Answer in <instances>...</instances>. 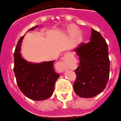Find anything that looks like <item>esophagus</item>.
<instances>
[{
	"instance_id": "34e87169",
	"label": "esophagus",
	"mask_w": 121,
	"mask_h": 121,
	"mask_svg": "<svg viewBox=\"0 0 121 121\" xmlns=\"http://www.w3.org/2000/svg\"><path fill=\"white\" fill-rule=\"evenodd\" d=\"M70 56H71L70 53L67 52V53L65 54L62 57V61L60 62V65L61 70V71H64V70H65V69H66L67 61L69 60V58H70Z\"/></svg>"
}]
</instances>
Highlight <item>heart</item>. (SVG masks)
<instances>
[{
  "label": "heart",
  "instance_id": "b5f03b06",
  "mask_svg": "<svg viewBox=\"0 0 121 121\" xmlns=\"http://www.w3.org/2000/svg\"><path fill=\"white\" fill-rule=\"evenodd\" d=\"M69 31L71 33L74 34L76 35H78V32H79V31L77 29V28L75 26H70L69 27Z\"/></svg>",
  "mask_w": 121,
  "mask_h": 121
}]
</instances>
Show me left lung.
<instances>
[{"label": "left lung", "instance_id": "obj_1", "mask_svg": "<svg viewBox=\"0 0 121 121\" xmlns=\"http://www.w3.org/2000/svg\"><path fill=\"white\" fill-rule=\"evenodd\" d=\"M74 51L80 60L74 71L75 93L82 98L96 96L106 87L109 77L108 44L99 32L92 29L90 42L82 43Z\"/></svg>", "mask_w": 121, "mask_h": 121}]
</instances>
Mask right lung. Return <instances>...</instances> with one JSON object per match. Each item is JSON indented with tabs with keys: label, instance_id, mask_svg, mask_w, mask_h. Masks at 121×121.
<instances>
[{
	"label": "right lung",
	"instance_id": "1",
	"mask_svg": "<svg viewBox=\"0 0 121 121\" xmlns=\"http://www.w3.org/2000/svg\"><path fill=\"white\" fill-rule=\"evenodd\" d=\"M38 27L35 26L28 31ZM23 37L19 40L14 52L13 70L17 84L27 98L37 101L44 100L52 96L60 75L54 69L55 60L34 63L23 58L20 52Z\"/></svg>",
	"mask_w": 121,
	"mask_h": 121
}]
</instances>
